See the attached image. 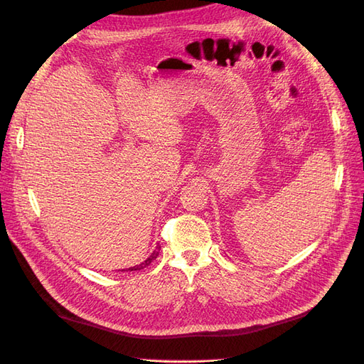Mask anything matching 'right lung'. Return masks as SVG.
<instances>
[{
    "mask_svg": "<svg viewBox=\"0 0 364 364\" xmlns=\"http://www.w3.org/2000/svg\"><path fill=\"white\" fill-rule=\"evenodd\" d=\"M159 249H161V246H158L156 247V250H153V253L151 255L144 261V262H141L139 266H135V267H130L129 270L132 272V270H141V269H144V267H147V266H150V262L153 261V259H156L158 258V255H159Z\"/></svg>",
    "mask_w": 364,
    "mask_h": 364,
    "instance_id": "obj_1",
    "label": "right lung"
}]
</instances>
